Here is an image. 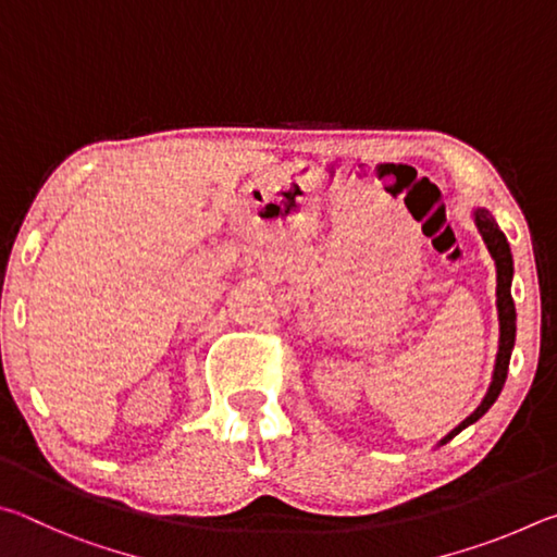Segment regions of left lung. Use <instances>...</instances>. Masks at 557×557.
<instances>
[{"label": "left lung", "instance_id": "1", "mask_svg": "<svg viewBox=\"0 0 557 557\" xmlns=\"http://www.w3.org/2000/svg\"><path fill=\"white\" fill-rule=\"evenodd\" d=\"M474 221H476L479 233H482L488 252H492V258L496 262V307H498V326H502V336H498V356H496L494 379H492V385H488L482 405H479V408L471 412L459 428L451 430L449 435L442 440V445H445V442H449L455 435H459L461 430L471 425V422H476L488 408H492L506 383L508 361H511V351H513V342H516V307H513V297H511V277H513L511 248H508L506 235L502 233V228H498L494 215L486 209H476Z\"/></svg>", "mask_w": 557, "mask_h": 557}]
</instances>
